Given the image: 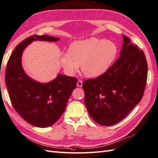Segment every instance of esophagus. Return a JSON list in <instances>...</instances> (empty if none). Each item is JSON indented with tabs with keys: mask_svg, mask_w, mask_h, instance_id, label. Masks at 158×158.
I'll list each match as a JSON object with an SVG mask.
<instances>
[{
	"mask_svg": "<svg viewBox=\"0 0 158 158\" xmlns=\"http://www.w3.org/2000/svg\"><path fill=\"white\" fill-rule=\"evenodd\" d=\"M83 85V81L82 80H78L77 83V85L79 87H81Z\"/></svg>",
	"mask_w": 158,
	"mask_h": 158,
	"instance_id": "obj_1",
	"label": "esophagus"
}]
</instances>
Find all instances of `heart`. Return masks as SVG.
Wrapping results in <instances>:
<instances>
[{"mask_svg": "<svg viewBox=\"0 0 158 158\" xmlns=\"http://www.w3.org/2000/svg\"><path fill=\"white\" fill-rule=\"evenodd\" d=\"M118 54V47L112 40L90 38L73 42L69 50L62 52L60 64L69 75H74L82 64L87 77H95L108 70Z\"/></svg>", "mask_w": 158, "mask_h": 158, "instance_id": "heart-1", "label": "heart"}]
</instances>
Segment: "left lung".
I'll use <instances>...</instances> for the list:
<instances>
[{
  "label": "left lung",
  "instance_id": "1",
  "mask_svg": "<svg viewBox=\"0 0 158 158\" xmlns=\"http://www.w3.org/2000/svg\"><path fill=\"white\" fill-rule=\"evenodd\" d=\"M120 57L103 75L83 83L85 104L92 119L103 126L119 123L143 96L148 78L144 52L123 35Z\"/></svg>",
  "mask_w": 158,
  "mask_h": 158
}]
</instances>
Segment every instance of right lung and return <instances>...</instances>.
Listing matches in <instances>:
<instances>
[{
	"label": "right lung",
	"instance_id": "obj_1",
	"mask_svg": "<svg viewBox=\"0 0 158 158\" xmlns=\"http://www.w3.org/2000/svg\"><path fill=\"white\" fill-rule=\"evenodd\" d=\"M36 40L57 42L59 38L34 35L22 41L7 62L5 82L17 112L31 125L45 128L52 126L64 112L69 97L77 87V79L58 74L51 81L41 83L29 77L22 67V54Z\"/></svg>",
	"mask_w": 158,
	"mask_h": 158
}]
</instances>
